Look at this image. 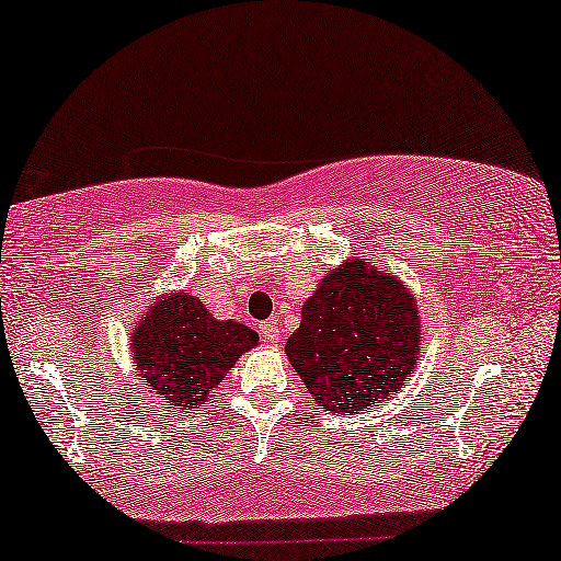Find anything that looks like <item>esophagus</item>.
I'll return each mask as SVG.
<instances>
[{"mask_svg": "<svg viewBox=\"0 0 561 561\" xmlns=\"http://www.w3.org/2000/svg\"><path fill=\"white\" fill-rule=\"evenodd\" d=\"M261 333L268 339V343H273V346H278L280 343V331L275 323H261Z\"/></svg>", "mask_w": 561, "mask_h": 561, "instance_id": "1", "label": "esophagus"}]
</instances>
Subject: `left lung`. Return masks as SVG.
Returning <instances> with one entry per match:
<instances>
[{
    "label": "left lung",
    "instance_id": "8db88e82",
    "mask_svg": "<svg viewBox=\"0 0 561 561\" xmlns=\"http://www.w3.org/2000/svg\"><path fill=\"white\" fill-rule=\"evenodd\" d=\"M416 318L399 280L353 261L306 300L286 353L318 407L351 416L401 389L419 360Z\"/></svg>",
    "mask_w": 561,
    "mask_h": 561
}]
</instances>
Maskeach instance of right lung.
<instances>
[{"mask_svg": "<svg viewBox=\"0 0 561 561\" xmlns=\"http://www.w3.org/2000/svg\"><path fill=\"white\" fill-rule=\"evenodd\" d=\"M137 374L162 407L195 409L208 401L257 333L236 321H215L193 296H170L152 306L133 335Z\"/></svg>", "mask_w": 561, "mask_h": 561, "instance_id": "obj_1", "label": "right lung"}]
</instances>
